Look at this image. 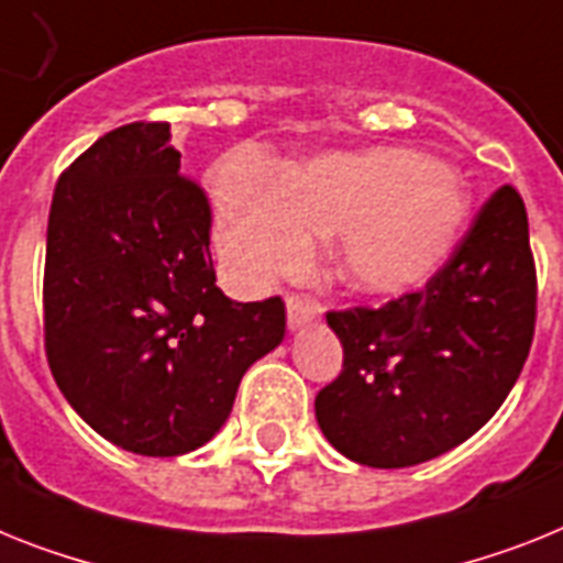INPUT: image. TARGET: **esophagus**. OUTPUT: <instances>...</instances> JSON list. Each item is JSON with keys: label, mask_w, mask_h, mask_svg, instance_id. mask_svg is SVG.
<instances>
[{"label": "esophagus", "mask_w": 563, "mask_h": 563, "mask_svg": "<svg viewBox=\"0 0 563 563\" xmlns=\"http://www.w3.org/2000/svg\"><path fill=\"white\" fill-rule=\"evenodd\" d=\"M286 314H289V329L291 332H297V329L309 325L311 320H318L320 314H323V309H320L318 300H311V297H303V295H295L286 300Z\"/></svg>", "instance_id": "34e87169"}]
</instances>
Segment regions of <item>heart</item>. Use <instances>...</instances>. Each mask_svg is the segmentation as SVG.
I'll list each match as a JSON object with an SVG mask.
<instances>
[{
  "mask_svg": "<svg viewBox=\"0 0 563 563\" xmlns=\"http://www.w3.org/2000/svg\"><path fill=\"white\" fill-rule=\"evenodd\" d=\"M217 240L238 277L266 286L303 268L311 238H338L343 280L369 295L427 286L464 234L470 197L452 168L406 148L329 154L277 172L231 159L214 183Z\"/></svg>",
  "mask_w": 563,
  "mask_h": 563,
  "instance_id": "b5f03b06",
  "label": "heart"
}]
</instances>
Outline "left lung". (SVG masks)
<instances>
[{
  "mask_svg": "<svg viewBox=\"0 0 563 563\" xmlns=\"http://www.w3.org/2000/svg\"><path fill=\"white\" fill-rule=\"evenodd\" d=\"M536 297L527 209L500 186L427 289L325 314L343 343V372L314 398L325 441L375 470L455 450L521 375Z\"/></svg>",
  "mask_w": 563,
  "mask_h": 563,
  "instance_id": "left-lung-1",
  "label": "left lung"
}]
</instances>
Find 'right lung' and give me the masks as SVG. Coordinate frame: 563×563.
Segmentation results:
<instances>
[{"mask_svg": "<svg viewBox=\"0 0 563 563\" xmlns=\"http://www.w3.org/2000/svg\"><path fill=\"white\" fill-rule=\"evenodd\" d=\"M211 206L179 174L168 122L99 136L54 188L45 352L74 412L122 450L174 457L209 443L245 369L280 346V297L217 289Z\"/></svg>", "mask_w": 563, "mask_h": 563, "instance_id": "obj_1", "label": "right lung"}]
</instances>
